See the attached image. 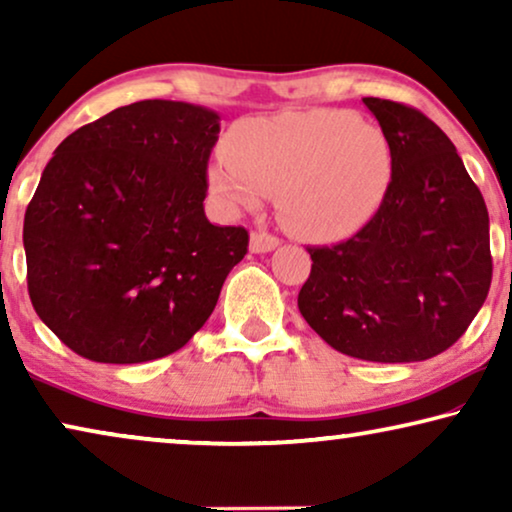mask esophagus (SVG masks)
<instances>
[{"label": "esophagus", "mask_w": 512, "mask_h": 512, "mask_svg": "<svg viewBox=\"0 0 512 512\" xmlns=\"http://www.w3.org/2000/svg\"><path fill=\"white\" fill-rule=\"evenodd\" d=\"M277 247H279V240H277L275 235L261 233V230H258V233H251L249 249L254 251V254H265V251H272V249H277Z\"/></svg>", "instance_id": "1"}]
</instances>
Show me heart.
Instances as JSON below:
<instances>
[{
  "label": "heart",
  "mask_w": 512,
  "mask_h": 512,
  "mask_svg": "<svg viewBox=\"0 0 512 512\" xmlns=\"http://www.w3.org/2000/svg\"><path fill=\"white\" fill-rule=\"evenodd\" d=\"M226 158L209 170L223 209H258L277 191L286 226L326 240L366 226L394 177L387 135L347 109L247 118L230 130Z\"/></svg>",
  "instance_id": "obj_1"
}]
</instances>
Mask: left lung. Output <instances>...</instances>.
<instances>
[{
    "mask_svg": "<svg viewBox=\"0 0 512 512\" xmlns=\"http://www.w3.org/2000/svg\"><path fill=\"white\" fill-rule=\"evenodd\" d=\"M389 139L394 177L377 214L333 247H310L298 293L338 352L412 363L452 347L492 284L489 214L450 137L408 104L363 97Z\"/></svg>",
    "mask_w": 512,
    "mask_h": 512,
    "instance_id": "8db88e82",
    "label": "left lung"
}]
</instances>
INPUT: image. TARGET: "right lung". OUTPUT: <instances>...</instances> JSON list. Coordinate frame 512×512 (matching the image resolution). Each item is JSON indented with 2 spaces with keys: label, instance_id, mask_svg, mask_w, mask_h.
Returning a JSON list of instances; mask_svg holds the SVG:
<instances>
[{
  "label": "right lung",
  "instance_id": "obj_1",
  "mask_svg": "<svg viewBox=\"0 0 512 512\" xmlns=\"http://www.w3.org/2000/svg\"><path fill=\"white\" fill-rule=\"evenodd\" d=\"M219 114L144 100L72 132L25 212L27 291L83 359L144 363L177 352L214 312L249 233L214 226L207 163Z\"/></svg>",
  "mask_w": 512,
  "mask_h": 512
}]
</instances>
